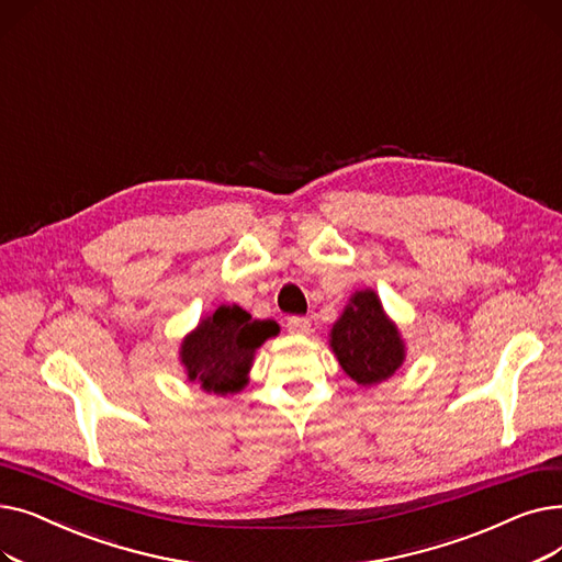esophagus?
Returning <instances> with one entry per match:
<instances>
[{"label":"esophagus","instance_id":"34e87169","mask_svg":"<svg viewBox=\"0 0 562 562\" xmlns=\"http://www.w3.org/2000/svg\"><path fill=\"white\" fill-rule=\"evenodd\" d=\"M286 328L291 335H307L312 330V323L305 316H291L286 321Z\"/></svg>","mask_w":562,"mask_h":562}]
</instances>
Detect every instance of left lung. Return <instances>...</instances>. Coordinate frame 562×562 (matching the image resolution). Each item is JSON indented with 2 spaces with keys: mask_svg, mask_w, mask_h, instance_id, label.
Instances as JSON below:
<instances>
[{
  "mask_svg": "<svg viewBox=\"0 0 562 562\" xmlns=\"http://www.w3.org/2000/svg\"><path fill=\"white\" fill-rule=\"evenodd\" d=\"M330 348L344 373L362 387L392 378L405 360V344L396 323L371 289L352 293L330 330Z\"/></svg>",
  "mask_w": 562,
  "mask_h": 562,
  "instance_id": "1",
  "label": "left lung"
}]
</instances>
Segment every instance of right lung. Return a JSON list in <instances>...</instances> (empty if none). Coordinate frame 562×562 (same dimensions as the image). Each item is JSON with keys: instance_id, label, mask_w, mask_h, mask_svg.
<instances>
[{"instance_id": "add662e5", "label": "right lung", "mask_w": 562, "mask_h": 562, "mask_svg": "<svg viewBox=\"0 0 562 562\" xmlns=\"http://www.w3.org/2000/svg\"><path fill=\"white\" fill-rule=\"evenodd\" d=\"M280 333L276 321L252 318L239 305H221L198 323L180 348V360L191 382L218 396L236 394L248 385L255 350Z\"/></svg>"}]
</instances>
